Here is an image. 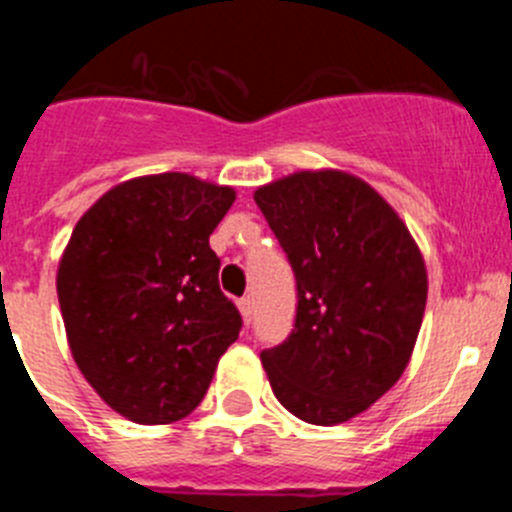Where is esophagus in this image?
Here are the masks:
<instances>
[{
	"instance_id": "esophagus-1",
	"label": "esophagus",
	"mask_w": 512,
	"mask_h": 512,
	"mask_svg": "<svg viewBox=\"0 0 512 512\" xmlns=\"http://www.w3.org/2000/svg\"><path fill=\"white\" fill-rule=\"evenodd\" d=\"M238 307H241L243 320H246V323H251V318H253V300H251V297H241V300H238Z\"/></svg>"
}]
</instances>
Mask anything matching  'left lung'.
Listing matches in <instances>:
<instances>
[{"mask_svg":"<svg viewBox=\"0 0 512 512\" xmlns=\"http://www.w3.org/2000/svg\"><path fill=\"white\" fill-rule=\"evenodd\" d=\"M253 200L297 287L292 333L261 351L271 390L305 423H343L408 366L428 297L423 256L397 212L343 171H300Z\"/></svg>","mask_w":512,"mask_h":512,"instance_id":"8db88e82","label":"left lung"}]
</instances>
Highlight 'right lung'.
Returning a JSON list of instances; mask_svg holds the SVG:
<instances>
[{
    "label": "right lung",
    "instance_id": "1",
    "mask_svg": "<svg viewBox=\"0 0 512 512\" xmlns=\"http://www.w3.org/2000/svg\"><path fill=\"white\" fill-rule=\"evenodd\" d=\"M233 200L230 187L179 171L140 176L99 197L71 233L56 279L71 354L133 423L187 418L241 333L210 248Z\"/></svg>",
    "mask_w": 512,
    "mask_h": 512
}]
</instances>
